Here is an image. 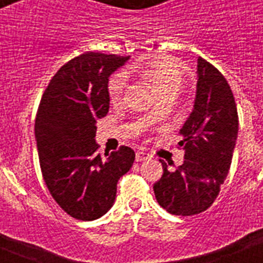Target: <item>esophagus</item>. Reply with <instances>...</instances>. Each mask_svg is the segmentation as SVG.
<instances>
[{
	"mask_svg": "<svg viewBox=\"0 0 263 263\" xmlns=\"http://www.w3.org/2000/svg\"><path fill=\"white\" fill-rule=\"evenodd\" d=\"M150 154H147L146 152H142V150H138V152L136 153V160L137 162H143V160H147L150 159Z\"/></svg>",
	"mask_w": 263,
	"mask_h": 263,
	"instance_id": "1",
	"label": "esophagus"
}]
</instances>
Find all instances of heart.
I'll return each mask as SVG.
<instances>
[{
	"mask_svg": "<svg viewBox=\"0 0 263 263\" xmlns=\"http://www.w3.org/2000/svg\"><path fill=\"white\" fill-rule=\"evenodd\" d=\"M133 72L145 80L158 97L166 93H178L183 83V72L180 64L174 58L159 55L153 57L146 62L134 66ZM125 88V76L116 73L108 83V95L111 103H118L122 97ZM155 110L152 111L150 118H157Z\"/></svg>",
	"mask_w": 263,
	"mask_h": 263,
	"instance_id": "b5f03b06",
	"label": "heart"
}]
</instances>
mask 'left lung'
<instances>
[{
    "instance_id": "1",
    "label": "left lung",
    "mask_w": 263,
    "mask_h": 263,
    "mask_svg": "<svg viewBox=\"0 0 263 263\" xmlns=\"http://www.w3.org/2000/svg\"><path fill=\"white\" fill-rule=\"evenodd\" d=\"M237 133V106L227 79L199 58L196 99L178 143L184 150V162L168 170L160 159L163 175L153 187L159 205L178 216L208 210L229 173Z\"/></svg>"
}]
</instances>
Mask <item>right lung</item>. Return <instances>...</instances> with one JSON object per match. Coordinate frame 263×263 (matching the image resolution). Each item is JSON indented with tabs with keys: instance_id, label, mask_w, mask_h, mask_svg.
Returning <instances> with one entry per match:
<instances>
[{
	"instance_id": "obj_1",
	"label": "right lung",
	"mask_w": 263,
	"mask_h": 263,
	"mask_svg": "<svg viewBox=\"0 0 263 263\" xmlns=\"http://www.w3.org/2000/svg\"><path fill=\"white\" fill-rule=\"evenodd\" d=\"M129 57L85 52L51 79L39 104L35 139L51 196L71 217L92 221L115 203L118 179L133 166L127 146L97 154V121L109 110V76Z\"/></svg>"
}]
</instances>
